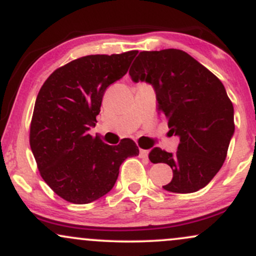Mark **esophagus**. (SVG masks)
I'll use <instances>...</instances> for the list:
<instances>
[{"label":"esophagus","instance_id":"34e87169","mask_svg":"<svg viewBox=\"0 0 256 256\" xmlns=\"http://www.w3.org/2000/svg\"><path fill=\"white\" fill-rule=\"evenodd\" d=\"M139 156H140V158H148V150H142V148H140Z\"/></svg>","mask_w":256,"mask_h":256}]
</instances>
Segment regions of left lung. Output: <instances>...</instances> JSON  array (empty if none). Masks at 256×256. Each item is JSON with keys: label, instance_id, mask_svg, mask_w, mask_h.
Masks as SVG:
<instances>
[{"label": "left lung", "instance_id": "1", "mask_svg": "<svg viewBox=\"0 0 256 256\" xmlns=\"http://www.w3.org/2000/svg\"><path fill=\"white\" fill-rule=\"evenodd\" d=\"M129 74L156 93L157 110L180 142L174 154L152 148V163H166L169 192L191 194L210 182L225 162L234 133V105L221 81L180 50L140 52Z\"/></svg>", "mask_w": 256, "mask_h": 256}]
</instances>
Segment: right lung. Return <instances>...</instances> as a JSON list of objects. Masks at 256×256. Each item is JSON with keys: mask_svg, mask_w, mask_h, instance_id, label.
<instances>
[{"mask_svg": "<svg viewBox=\"0 0 256 256\" xmlns=\"http://www.w3.org/2000/svg\"><path fill=\"white\" fill-rule=\"evenodd\" d=\"M136 50L82 56L56 68L37 96L30 148L42 179L58 196L86 204L114 188L120 166L139 154L130 139L108 145L90 134L106 88L127 74Z\"/></svg>", "mask_w": 256, "mask_h": 256, "instance_id": "1", "label": "right lung"}]
</instances>
